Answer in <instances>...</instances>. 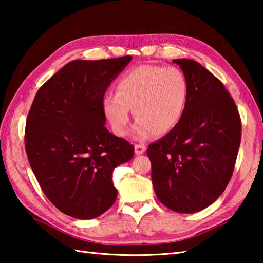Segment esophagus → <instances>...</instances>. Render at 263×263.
<instances>
[{
	"instance_id": "obj_1",
	"label": "esophagus",
	"mask_w": 263,
	"mask_h": 263,
	"mask_svg": "<svg viewBox=\"0 0 263 263\" xmlns=\"http://www.w3.org/2000/svg\"><path fill=\"white\" fill-rule=\"evenodd\" d=\"M144 152H146V147L142 146V144H136V146H135V153L137 155H142Z\"/></svg>"
}]
</instances>
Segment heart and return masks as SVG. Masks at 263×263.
Wrapping results in <instances>:
<instances>
[{
	"mask_svg": "<svg viewBox=\"0 0 263 263\" xmlns=\"http://www.w3.org/2000/svg\"><path fill=\"white\" fill-rule=\"evenodd\" d=\"M187 98V82L181 70L173 66L144 64L123 74L116 92L103 102L104 113L115 135H126L130 108L137 120L133 136L146 140L156 132L166 135L180 123Z\"/></svg>",
	"mask_w": 263,
	"mask_h": 263,
	"instance_id": "heart-1",
	"label": "heart"
}]
</instances>
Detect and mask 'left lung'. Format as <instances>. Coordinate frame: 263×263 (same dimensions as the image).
I'll return each mask as SVG.
<instances>
[{"mask_svg":"<svg viewBox=\"0 0 263 263\" xmlns=\"http://www.w3.org/2000/svg\"><path fill=\"white\" fill-rule=\"evenodd\" d=\"M187 82L180 123L147 155L158 200L180 214L203 210L231 181L241 143V119L230 92L200 63L176 59Z\"/></svg>","mask_w":263,"mask_h":263,"instance_id":"8db88e82","label":"left lung"}]
</instances>
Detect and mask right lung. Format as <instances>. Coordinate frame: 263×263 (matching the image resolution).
Wrapping results in <instances>:
<instances>
[{
  "instance_id": "right-lung-1",
  "label": "right lung",
  "mask_w": 263,
  "mask_h": 263,
  "mask_svg": "<svg viewBox=\"0 0 263 263\" xmlns=\"http://www.w3.org/2000/svg\"><path fill=\"white\" fill-rule=\"evenodd\" d=\"M132 57L65 64L37 91L26 123V152L48 200L77 219H92L115 202V167L135 147L106 128V89Z\"/></svg>"
}]
</instances>
